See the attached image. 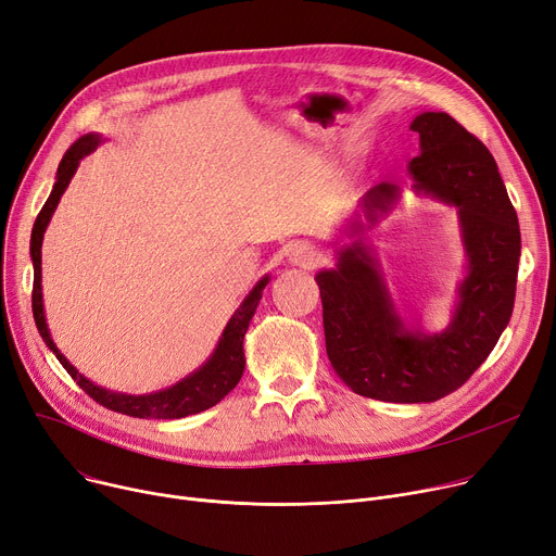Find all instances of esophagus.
<instances>
[{
  "instance_id": "obj_1",
  "label": "esophagus",
  "mask_w": 556,
  "mask_h": 556,
  "mask_svg": "<svg viewBox=\"0 0 556 556\" xmlns=\"http://www.w3.org/2000/svg\"><path fill=\"white\" fill-rule=\"evenodd\" d=\"M320 260V253L307 244V242H299L293 244L291 251H289V263L293 267H303V269H312L316 263Z\"/></svg>"
}]
</instances>
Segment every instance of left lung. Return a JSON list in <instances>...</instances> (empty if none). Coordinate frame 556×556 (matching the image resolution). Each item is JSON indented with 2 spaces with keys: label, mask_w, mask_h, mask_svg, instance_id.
Here are the masks:
<instances>
[{
  "label": "left lung",
  "mask_w": 556,
  "mask_h": 556,
  "mask_svg": "<svg viewBox=\"0 0 556 556\" xmlns=\"http://www.w3.org/2000/svg\"><path fill=\"white\" fill-rule=\"evenodd\" d=\"M419 154L408 177L419 198L458 213L465 274L455 287L451 320L427 332L402 314L366 233L402 202L397 184L372 186L339 228L337 265L320 269L325 348L339 379L356 395L395 404H427L458 390L494 350L514 309L520 257L518 217L498 166L473 135L446 112L410 123Z\"/></svg>",
  "instance_id": "1"
}]
</instances>
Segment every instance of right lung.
<instances>
[{"label": "right lung", "instance_id": "obj_1", "mask_svg": "<svg viewBox=\"0 0 556 556\" xmlns=\"http://www.w3.org/2000/svg\"><path fill=\"white\" fill-rule=\"evenodd\" d=\"M105 139L96 132H89L80 137L67 152H64L62 161L58 163V173H55V184L51 188L49 200L45 202L36 224H33V233H30V263H33V316H36L38 332L47 348L55 354L62 368L67 370L74 381L85 390L89 397H93L98 404H103L110 410L129 415V417H143V419H181L194 413H202L211 406H215L219 400H224L231 390L238 386L244 372V334L249 330V323L255 314V307L263 299V289L269 285L271 276L265 274L260 278L253 289L247 293L244 301L238 305V309L228 318L224 325V330L208 354L206 362L179 379L177 383L156 390V393H146V395H127L118 393V390H110L93 383L87 379L78 368L64 356L58 345L53 343V337L49 332L47 325V314H45V301H42V240L47 226L60 204V198L67 190L72 177L76 175L80 161L91 154L98 146H101Z\"/></svg>", "mask_w": 556, "mask_h": 556}]
</instances>
